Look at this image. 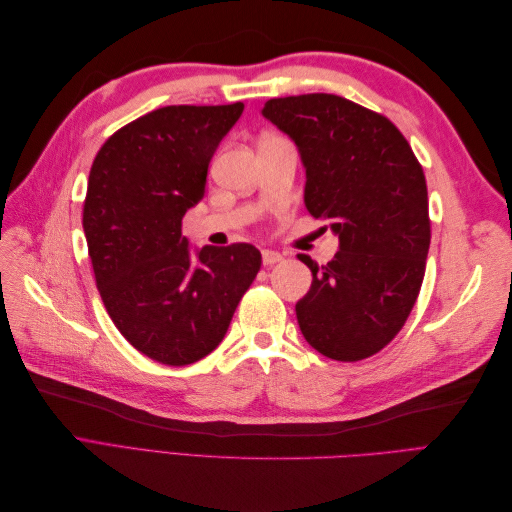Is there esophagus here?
Masks as SVG:
<instances>
[{
  "instance_id": "1",
  "label": "esophagus",
  "mask_w": 512,
  "mask_h": 512,
  "mask_svg": "<svg viewBox=\"0 0 512 512\" xmlns=\"http://www.w3.org/2000/svg\"><path fill=\"white\" fill-rule=\"evenodd\" d=\"M284 256L280 254V252H275V250H262V265L265 267H271V265H275V262H280Z\"/></svg>"
}]
</instances>
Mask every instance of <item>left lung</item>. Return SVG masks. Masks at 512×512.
<instances>
[{
    "mask_svg": "<svg viewBox=\"0 0 512 512\" xmlns=\"http://www.w3.org/2000/svg\"><path fill=\"white\" fill-rule=\"evenodd\" d=\"M260 113L297 145L305 207L339 239L324 267L299 256L314 275L294 307L301 333L333 361L367 359L404 327L423 284V168L389 119L346 98H273Z\"/></svg>",
    "mask_w": 512,
    "mask_h": 512,
    "instance_id": "obj_1",
    "label": "left lung"
}]
</instances>
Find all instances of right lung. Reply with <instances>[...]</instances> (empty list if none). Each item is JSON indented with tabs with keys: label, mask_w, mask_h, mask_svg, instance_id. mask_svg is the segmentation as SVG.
Listing matches in <instances>:
<instances>
[{
	"label": "right lung",
	"mask_w": 512,
	"mask_h": 512,
	"mask_svg": "<svg viewBox=\"0 0 512 512\" xmlns=\"http://www.w3.org/2000/svg\"><path fill=\"white\" fill-rule=\"evenodd\" d=\"M241 113V102L158 108L108 138L89 170L83 230L100 297L119 333L164 365L218 348L260 271L250 243L190 247L181 232Z\"/></svg>",
	"instance_id": "1"
}]
</instances>
